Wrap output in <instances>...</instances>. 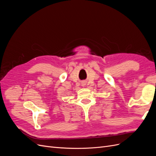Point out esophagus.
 <instances>
[{
	"instance_id": "obj_1",
	"label": "esophagus",
	"mask_w": 156,
	"mask_h": 156,
	"mask_svg": "<svg viewBox=\"0 0 156 156\" xmlns=\"http://www.w3.org/2000/svg\"><path fill=\"white\" fill-rule=\"evenodd\" d=\"M82 84H83V86L84 85V84H85V81H83V82L82 83Z\"/></svg>"
}]
</instances>
